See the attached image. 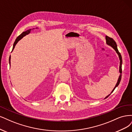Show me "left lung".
<instances>
[{
    "mask_svg": "<svg viewBox=\"0 0 132 132\" xmlns=\"http://www.w3.org/2000/svg\"><path fill=\"white\" fill-rule=\"evenodd\" d=\"M105 38H106V44H107L108 45L111 46L112 48H113V49L116 51V52L117 53V54H118V57H119V59H120V70H119V72H120V76H119V78L118 79V80H117V82L116 84L115 87H114V88L113 89L112 91L111 92V93H110V94H111V93L113 92V90H114V89H115L118 85L119 84H120V81L121 80V77H122V56H121V54L120 53V52H118V50L117 49V44L115 42V41H114L112 38H110L107 36H105ZM109 94V95H108L107 96H106L105 99L107 98V97H108V96H109V95H110Z\"/></svg>",
    "mask_w": 132,
    "mask_h": 132,
    "instance_id": "1",
    "label": "left lung"
}]
</instances>
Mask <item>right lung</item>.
Returning <instances> with one entry per match:
<instances>
[{
    "instance_id": "right-lung-1",
    "label": "right lung",
    "mask_w": 132,
    "mask_h": 132,
    "mask_svg": "<svg viewBox=\"0 0 132 132\" xmlns=\"http://www.w3.org/2000/svg\"><path fill=\"white\" fill-rule=\"evenodd\" d=\"M35 29V28H33L32 29H28V30H27V31H25V32H23L21 34V35L19 36H18V37H17V38L16 39V40H15V42H14V45H13V48H12V50H14V49L15 48V45H16V44L18 43V42L20 40V39H22V38L23 37H24L26 35H28V34L31 32V31L32 30H33V29ZM10 59H11V56H10V57H9V64H10Z\"/></svg>"
}]
</instances>
